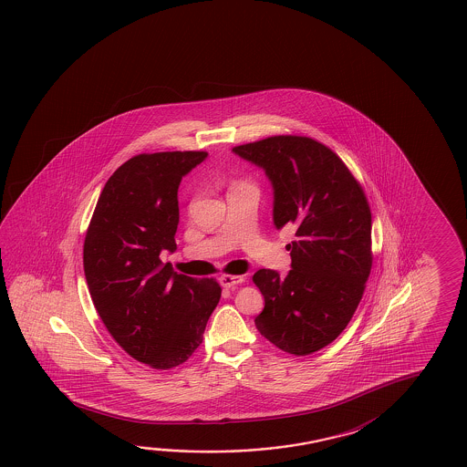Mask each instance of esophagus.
I'll return each instance as SVG.
<instances>
[{"instance_id":"obj_1","label":"esophagus","mask_w":467,"mask_h":467,"mask_svg":"<svg viewBox=\"0 0 467 467\" xmlns=\"http://www.w3.org/2000/svg\"><path fill=\"white\" fill-rule=\"evenodd\" d=\"M244 282V276L243 275H230V274H224L220 276V283H222L223 288H231L234 285Z\"/></svg>"}]
</instances>
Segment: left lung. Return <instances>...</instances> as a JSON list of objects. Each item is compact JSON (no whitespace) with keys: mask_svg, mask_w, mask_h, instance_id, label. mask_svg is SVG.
<instances>
[{"mask_svg":"<svg viewBox=\"0 0 467 467\" xmlns=\"http://www.w3.org/2000/svg\"><path fill=\"white\" fill-rule=\"evenodd\" d=\"M233 151L265 169L275 226L295 228L286 245L290 274H254L265 299L255 327L283 352L311 355L344 332L367 288L373 265L367 195L344 161L311 137L275 135Z\"/></svg>","mask_w":467,"mask_h":467,"instance_id":"left-lung-1","label":"left lung"}]
</instances>
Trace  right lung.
<instances>
[{"label": "right lung", "mask_w": 467, "mask_h": 467, "mask_svg": "<svg viewBox=\"0 0 467 467\" xmlns=\"http://www.w3.org/2000/svg\"><path fill=\"white\" fill-rule=\"evenodd\" d=\"M207 151L141 153L109 177L86 230L83 265L92 303L131 358L171 369L191 358L222 298L216 278L162 265L176 249L181 179Z\"/></svg>", "instance_id": "obj_1"}]
</instances>
